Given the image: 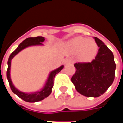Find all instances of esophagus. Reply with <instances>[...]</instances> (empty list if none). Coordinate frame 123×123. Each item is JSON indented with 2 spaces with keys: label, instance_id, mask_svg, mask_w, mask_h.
Listing matches in <instances>:
<instances>
[{
  "label": "esophagus",
  "instance_id": "1",
  "mask_svg": "<svg viewBox=\"0 0 123 123\" xmlns=\"http://www.w3.org/2000/svg\"><path fill=\"white\" fill-rule=\"evenodd\" d=\"M74 59H70V58L67 59V60H66V63H67V64H72V63H74Z\"/></svg>",
  "mask_w": 123,
  "mask_h": 123
}]
</instances>
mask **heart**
Wrapping results in <instances>:
<instances>
[{"label": "heart", "mask_w": 123, "mask_h": 123, "mask_svg": "<svg viewBox=\"0 0 123 123\" xmlns=\"http://www.w3.org/2000/svg\"><path fill=\"white\" fill-rule=\"evenodd\" d=\"M67 47L72 53H78L79 57L84 61L92 59L98 51V45L95 41L83 37L74 38L68 43Z\"/></svg>", "instance_id": "1"}]
</instances>
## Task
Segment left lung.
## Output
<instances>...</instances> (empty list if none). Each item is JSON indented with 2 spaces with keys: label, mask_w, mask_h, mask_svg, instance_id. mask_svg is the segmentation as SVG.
I'll list each match as a JSON object with an SVG mask.
<instances>
[{
  "label": "left lung",
  "mask_w": 123,
  "mask_h": 123,
  "mask_svg": "<svg viewBox=\"0 0 123 123\" xmlns=\"http://www.w3.org/2000/svg\"><path fill=\"white\" fill-rule=\"evenodd\" d=\"M99 47L95 59L88 62L75 63L76 72L71 81L76 90L86 97H99L113 84L116 64L114 56L103 41L94 37Z\"/></svg>",
  "instance_id": "obj_1"
}]
</instances>
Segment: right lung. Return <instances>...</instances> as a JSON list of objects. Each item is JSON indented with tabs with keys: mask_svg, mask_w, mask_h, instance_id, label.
I'll return each instance as SVG.
<instances>
[{
	"mask_svg": "<svg viewBox=\"0 0 123 123\" xmlns=\"http://www.w3.org/2000/svg\"><path fill=\"white\" fill-rule=\"evenodd\" d=\"M44 41H45V38L41 37V36H37L35 37H29L25 39V40H24L22 43H20L19 46L17 47V49L11 53V55L9 56L8 61V69H7L6 75L10 88L15 94H16L19 98H20L25 101H27V102H37V101L43 100L45 98L48 97L49 95L51 94L52 88L53 87L54 78L55 77L56 74H58L63 68V66L60 67L59 68L55 70L50 73L47 82L45 87L42 90L40 91V92H38L34 93H23L20 91L18 90L14 86V85L12 84V81L10 80V70L11 60L13 59V57L16 54L18 53L20 51H22V49H24L25 47H29V46L36 45H43L41 42H43Z\"/></svg>",
	"mask_w": 123,
	"mask_h": 123,
	"instance_id": "1",
	"label": "right lung"
}]
</instances>
